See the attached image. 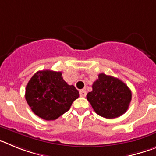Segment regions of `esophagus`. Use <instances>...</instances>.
Returning a JSON list of instances; mask_svg holds the SVG:
<instances>
[{"label":"esophagus","mask_w":156,"mask_h":156,"mask_svg":"<svg viewBox=\"0 0 156 156\" xmlns=\"http://www.w3.org/2000/svg\"><path fill=\"white\" fill-rule=\"evenodd\" d=\"M79 95H80V96H81V97H85V96H86V95H87L86 91L83 90V89H82V90H80L79 91Z\"/></svg>","instance_id":"obj_1"}]
</instances>
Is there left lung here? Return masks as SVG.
Returning <instances> with one entry per match:
<instances>
[{"mask_svg":"<svg viewBox=\"0 0 156 156\" xmlns=\"http://www.w3.org/2000/svg\"><path fill=\"white\" fill-rule=\"evenodd\" d=\"M86 97L98 115L113 119L127 111L132 95L123 81L102 73L94 81L92 91L87 94Z\"/></svg>","mask_w":156,"mask_h":156,"instance_id":"obj_1","label":"left lung"}]
</instances>
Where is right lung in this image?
<instances>
[{"instance_id":"obj_1","label":"right lung","mask_w":156,"mask_h":156,"mask_svg":"<svg viewBox=\"0 0 156 156\" xmlns=\"http://www.w3.org/2000/svg\"><path fill=\"white\" fill-rule=\"evenodd\" d=\"M78 96V91L63 79L61 71H37L26 88V99L31 109L46 120H56L68 111Z\"/></svg>"}]
</instances>
